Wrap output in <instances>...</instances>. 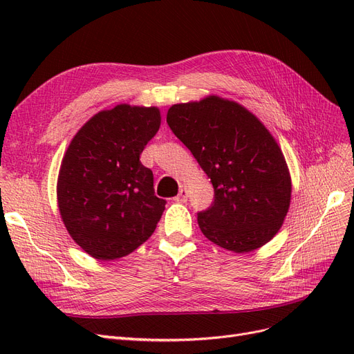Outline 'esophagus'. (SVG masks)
<instances>
[{"mask_svg":"<svg viewBox=\"0 0 354 354\" xmlns=\"http://www.w3.org/2000/svg\"><path fill=\"white\" fill-rule=\"evenodd\" d=\"M174 201L176 202H186L187 201V189L181 187L180 192H178V195L174 198Z\"/></svg>","mask_w":354,"mask_h":354,"instance_id":"obj_1","label":"esophagus"}]
</instances>
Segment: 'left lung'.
<instances>
[{
    "label": "left lung",
    "mask_w": 354,
    "mask_h": 354,
    "mask_svg": "<svg viewBox=\"0 0 354 354\" xmlns=\"http://www.w3.org/2000/svg\"><path fill=\"white\" fill-rule=\"evenodd\" d=\"M167 122L211 178L214 202L198 212L205 238L239 254L269 242L282 227L292 186L281 147L259 118L209 95L173 104Z\"/></svg>",
    "instance_id": "8db88e82"
}]
</instances>
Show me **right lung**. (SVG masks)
<instances>
[{
    "mask_svg": "<svg viewBox=\"0 0 354 354\" xmlns=\"http://www.w3.org/2000/svg\"><path fill=\"white\" fill-rule=\"evenodd\" d=\"M159 125L158 108L118 104L85 122L63 156L60 216L72 239L94 259L131 254L156 229L167 202L155 195L153 174L140 155Z\"/></svg>",
    "mask_w": 354,
    "mask_h": 354,
    "instance_id": "add662e5",
    "label": "right lung"
}]
</instances>
